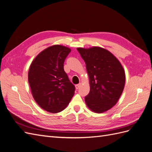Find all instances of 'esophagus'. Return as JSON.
I'll return each instance as SVG.
<instances>
[{
	"label": "esophagus",
	"instance_id": "34e87169",
	"mask_svg": "<svg viewBox=\"0 0 152 152\" xmlns=\"http://www.w3.org/2000/svg\"><path fill=\"white\" fill-rule=\"evenodd\" d=\"M81 86V84H77V85H75V88L77 89H79V87H80V86Z\"/></svg>",
	"mask_w": 152,
	"mask_h": 152
}]
</instances>
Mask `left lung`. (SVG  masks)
Segmentation results:
<instances>
[{
  "mask_svg": "<svg viewBox=\"0 0 152 152\" xmlns=\"http://www.w3.org/2000/svg\"><path fill=\"white\" fill-rule=\"evenodd\" d=\"M86 63L90 91L85 97L91 111L102 113L115 105L122 93L126 82L125 71L118 59L104 48L94 46L78 48Z\"/></svg>",
  "mask_w": 152,
  "mask_h": 152,
  "instance_id": "8db88e82",
  "label": "left lung"
}]
</instances>
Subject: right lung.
I'll return each mask as SVG.
<instances>
[{"label": "right lung", "instance_id": "add662e5", "mask_svg": "<svg viewBox=\"0 0 152 152\" xmlns=\"http://www.w3.org/2000/svg\"><path fill=\"white\" fill-rule=\"evenodd\" d=\"M71 49L54 45L43 50L31 62L28 75L32 96L40 107L50 113L65 109L75 93V86L64 71Z\"/></svg>", "mask_w": 152, "mask_h": 152}]
</instances>
